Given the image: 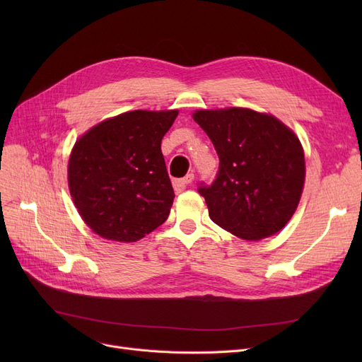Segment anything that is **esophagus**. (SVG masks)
Listing matches in <instances>:
<instances>
[{"label":"esophagus","instance_id":"34e87169","mask_svg":"<svg viewBox=\"0 0 362 362\" xmlns=\"http://www.w3.org/2000/svg\"><path fill=\"white\" fill-rule=\"evenodd\" d=\"M192 180H194V173L186 175L183 179H176V180H173L175 191H176V192H182L183 189H185L189 183H192Z\"/></svg>","mask_w":362,"mask_h":362}]
</instances>
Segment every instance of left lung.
I'll use <instances>...</instances> for the list:
<instances>
[{
    "instance_id": "obj_1",
    "label": "left lung",
    "mask_w": 362,
    "mask_h": 362,
    "mask_svg": "<svg viewBox=\"0 0 362 362\" xmlns=\"http://www.w3.org/2000/svg\"><path fill=\"white\" fill-rule=\"evenodd\" d=\"M194 120L220 160L214 182L198 186L211 220L245 240L281 230L305 180V158L295 133L276 117L248 108L199 110Z\"/></svg>"
}]
</instances>
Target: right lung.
Here are the masks:
<instances>
[{
	"instance_id": "right-lung-1",
	"label": "right lung",
	"mask_w": 362,
	"mask_h": 362,
	"mask_svg": "<svg viewBox=\"0 0 362 362\" xmlns=\"http://www.w3.org/2000/svg\"><path fill=\"white\" fill-rule=\"evenodd\" d=\"M177 114V110L129 111L92 127L76 142L69 187L95 233L136 242L167 220L175 192L161 139Z\"/></svg>"
}]
</instances>
